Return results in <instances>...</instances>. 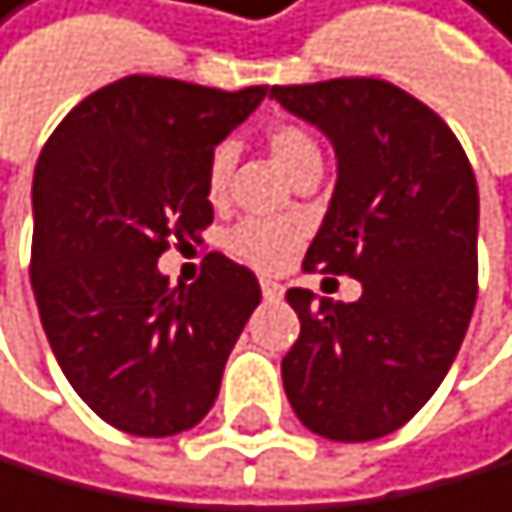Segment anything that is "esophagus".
<instances>
[{
	"label": "esophagus",
	"instance_id": "esophagus-1",
	"mask_svg": "<svg viewBox=\"0 0 512 512\" xmlns=\"http://www.w3.org/2000/svg\"><path fill=\"white\" fill-rule=\"evenodd\" d=\"M261 294H264V300H281V294H284V287L277 284V281H261Z\"/></svg>",
	"mask_w": 512,
	"mask_h": 512
}]
</instances>
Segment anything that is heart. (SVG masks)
I'll return each mask as SVG.
<instances>
[{
    "label": "heart",
    "instance_id": "obj_1",
    "mask_svg": "<svg viewBox=\"0 0 512 512\" xmlns=\"http://www.w3.org/2000/svg\"><path fill=\"white\" fill-rule=\"evenodd\" d=\"M267 150H271L274 163L281 166L290 179H300L303 172L320 169V146L317 140L300 127H274L267 133ZM235 166V150L231 146H218L205 166V195L209 202H222L228 192V176ZM303 245V228L297 222H267V218H245L235 228L225 231V251L241 264L254 267V271H277L290 254Z\"/></svg>",
    "mask_w": 512,
    "mask_h": 512
}]
</instances>
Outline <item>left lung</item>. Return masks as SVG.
<instances>
[{"label":"left lung","mask_w":512,"mask_h":512,"mask_svg":"<svg viewBox=\"0 0 512 512\" xmlns=\"http://www.w3.org/2000/svg\"><path fill=\"white\" fill-rule=\"evenodd\" d=\"M336 150V189L303 271L349 274L356 303L290 287L300 336L281 362L313 435L376 441L448 376L477 300V179L435 110L376 77L271 87Z\"/></svg>","instance_id":"left-lung-1"}]
</instances>
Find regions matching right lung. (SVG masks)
<instances>
[{
    "label": "right lung",
    "instance_id": "right-lung-1",
    "mask_svg": "<svg viewBox=\"0 0 512 512\" xmlns=\"http://www.w3.org/2000/svg\"><path fill=\"white\" fill-rule=\"evenodd\" d=\"M264 94L130 74L84 97L38 156L41 326L71 389L127 435L199 425L261 303L258 277L218 251L189 287H169L156 261L212 225L205 166Z\"/></svg>",
    "mask_w": 512,
    "mask_h": 512
}]
</instances>
